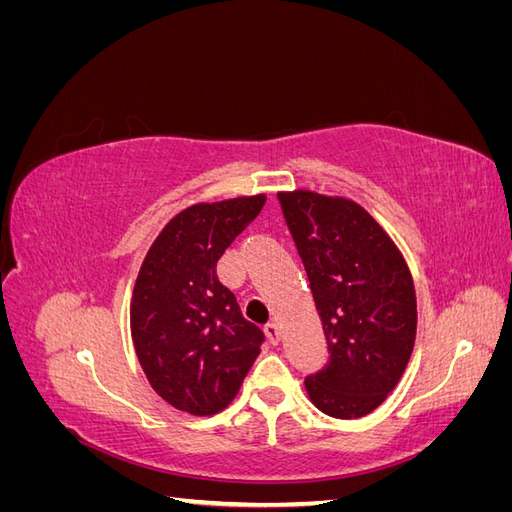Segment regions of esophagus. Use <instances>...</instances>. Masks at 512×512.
<instances>
[{
	"label": "esophagus",
	"instance_id": "obj_1",
	"mask_svg": "<svg viewBox=\"0 0 512 512\" xmlns=\"http://www.w3.org/2000/svg\"><path fill=\"white\" fill-rule=\"evenodd\" d=\"M265 333H267V339L269 342L275 346V344H280V337H282V331H280V324L277 322H269L267 327H265Z\"/></svg>",
	"mask_w": 512,
	"mask_h": 512
}]
</instances>
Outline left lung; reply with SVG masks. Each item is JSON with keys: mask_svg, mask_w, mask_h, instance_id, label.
I'll return each mask as SVG.
<instances>
[{"mask_svg": "<svg viewBox=\"0 0 512 512\" xmlns=\"http://www.w3.org/2000/svg\"><path fill=\"white\" fill-rule=\"evenodd\" d=\"M277 196L329 344V363L305 378L307 395L333 418L367 416L395 389L414 350L408 262L354 200L312 190Z\"/></svg>", "mask_w": 512, "mask_h": 512, "instance_id": "left-lung-1", "label": "left lung"}]
</instances>
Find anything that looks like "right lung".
<instances>
[{"label": "right lung", "mask_w": 512, "mask_h": 512, "mask_svg": "<svg viewBox=\"0 0 512 512\" xmlns=\"http://www.w3.org/2000/svg\"><path fill=\"white\" fill-rule=\"evenodd\" d=\"M265 200L237 196L183 209L138 271L130 305L134 350L153 391L181 412H222L265 342L215 271Z\"/></svg>", "instance_id": "obj_1"}]
</instances>
